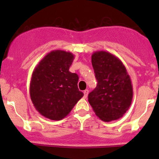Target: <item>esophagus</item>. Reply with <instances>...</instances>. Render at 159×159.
Wrapping results in <instances>:
<instances>
[{
  "instance_id": "obj_1",
  "label": "esophagus",
  "mask_w": 159,
  "mask_h": 159,
  "mask_svg": "<svg viewBox=\"0 0 159 159\" xmlns=\"http://www.w3.org/2000/svg\"><path fill=\"white\" fill-rule=\"evenodd\" d=\"M89 90H84V98H87L88 95H89Z\"/></svg>"
}]
</instances>
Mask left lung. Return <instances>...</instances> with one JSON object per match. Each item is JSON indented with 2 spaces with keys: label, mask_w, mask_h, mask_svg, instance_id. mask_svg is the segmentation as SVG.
<instances>
[{
  "label": "left lung",
  "mask_w": 159,
  "mask_h": 159,
  "mask_svg": "<svg viewBox=\"0 0 159 159\" xmlns=\"http://www.w3.org/2000/svg\"><path fill=\"white\" fill-rule=\"evenodd\" d=\"M91 64L98 84L89 93V104L103 121L119 119L129 110L133 98L126 68L118 57L105 51L93 53Z\"/></svg>",
  "instance_id": "1"
}]
</instances>
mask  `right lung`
Masks as SVG:
<instances>
[{
    "label": "right lung",
    "instance_id": "right-lung-1",
    "mask_svg": "<svg viewBox=\"0 0 159 159\" xmlns=\"http://www.w3.org/2000/svg\"><path fill=\"white\" fill-rule=\"evenodd\" d=\"M74 59L72 53L54 50L33 70L30 99L35 109L45 118L62 119L84 95L78 88V75L69 71Z\"/></svg>",
    "mask_w": 159,
    "mask_h": 159
}]
</instances>
